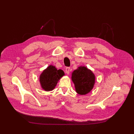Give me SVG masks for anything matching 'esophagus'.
Listing matches in <instances>:
<instances>
[{
    "instance_id": "1",
    "label": "esophagus",
    "mask_w": 134,
    "mask_h": 134,
    "mask_svg": "<svg viewBox=\"0 0 134 134\" xmlns=\"http://www.w3.org/2000/svg\"><path fill=\"white\" fill-rule=\"evenodd\" d=\"M65 72H66L67 74H69L70 71V68L69 67H66V68H65Z\"/></svg>"
}]
</instances>
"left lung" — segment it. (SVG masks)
I'll list each match as a JSON object with an SVG mask.
<instances>
[{
  "instance_id": "8db88e82",
  "label": "left lung",
  "mask_w": 134,
  "mask_h": 134,
  "mask_svg": "<svg viewBox=\"0 0 134 134\" xmlns=\"http://www.w3.org/2000/svg\"><path fill=\"white\" fill-rule=\"evenodd\" d=\"M72 81L75 85V90L81 95L89 93L93 88L95 83V76L87 67L81 66L74 71Z\"/></svg>"
}]
</instances>
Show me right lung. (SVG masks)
Instances as JSON below:
<instances>
[{
  "label": "right lung",
  "instance_id": "add662e5",
  "mask_svg": "<svg viewBox=\"0 0 134 134\" xmlns=\"http://www.w3.org/2000/svg\"><path fill=\"white\" fill-rule=\"evenodd\" d=\"M64 72L62 70H57L55 66L50 65L43 71L40 76V82L42 89L45 91H51L56 86L57 83Z\"/></svg>",
  "mask_w": 134,
  "mask_h": 134
}]
</instances>
